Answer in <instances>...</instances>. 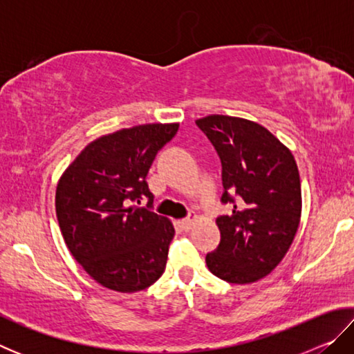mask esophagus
Wrapping results in <instances>:
<instances>
[{"instance_id": "obj_1", "label": "esophagus", "mask_w": 354, "mask_h": 354, "mask_svg": "<svg viewBox=\"0 0 354 354\" xmlns=\"http://www.w3.org/2000/svg\"><path fill=\"white\" fill-rule=\"evenodd\" d=\"M195 221H196V217H187V218H183L181 221H179V223H181L183 230L189 231V230H192V226L195 225Z\"/></svg>"}]
</instances>
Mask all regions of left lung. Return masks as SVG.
I'll list each match as a JSON object with an SVG mask.
<instances>
[{"label": "left lung", "mask_w": 354, "mask_h": 354, "mask_svg": "<svg viewBox=\"0 0 354 354\" xmlns=\"http://www.w3.org/2000/svg\"><path fill=\"white\" fill-rule=\"evenodd\" d=\"M196 124L221 159V201L236 203L231 215L217 220L221 241L206 256L207 268L226 283H256L284 259L298 231L301 184L295 158L251 120L214 113Z\"/></svg>", "instance_id": "left-lung-1"}]
</instances>
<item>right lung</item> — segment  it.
Wrapping results in <instances>:
<instances>
[{
	"mask_svg": "<svg viewBox=\"0 0 354 354\" xmlns=\"http://www.w3.org/2000/svg\"><path fill=\"white\" fill-rule=\"evenodd\" d=\"M179 123H147L101 136L59 178L56 215L71 256L106 289L134 293L165 270L171 220L129 206L153 198L145 181Z\"/></svg>",
	"mask_w": 354,
	"mask_h": 354,
	"instance_id": "obj_1",
	"label": "right lung"
}]
</instances>
